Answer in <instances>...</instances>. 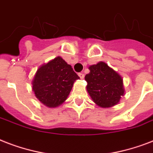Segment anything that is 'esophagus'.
<instances>
[{
	"label": "esophagus",
	"mask_w": 153,
	"mask_h": 153,
	"mask_svg": "<svg viewBox=\"0 0 153 153\" xmlns=\"http://www.w3.org/2000/svg\"><path fill=\"white\" fill-rule=\"evenodd\" d=\"M79 76L80 77V79H84V74H82V73H79Z\"/></svg>",
	"instance_id": "34e87169"
}]
</instances>
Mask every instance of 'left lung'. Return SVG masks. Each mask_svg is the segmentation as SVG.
<instances>
[{"label": "left lung", "mask_w": 153, "mask_h": 153, "mask_svg": "<svg viewBox=\"0 0 153 153\" xmlns=\"http://www.w3.org/2000/svg\"><path fill=\"white\" fill-rule=\"evenodd\" d=\"M86 74V90L94 102L102 108L118 104L125 94L123 79L120 74L104 62L89 67Z\"/></svg>", "instance_id": "8db88e82"}]
</instances>
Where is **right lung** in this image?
Returning a JSON list of instances; mask_svg holds the SVG:
<instances>
[{
	"mask_svg": "<svg viewBox=\"0 0 153 153\" xmlns=\"http://www.w3.org/2000/svg\"><path fill=\"white\" fill-rule=\"evenodd\" d=\"M79 77L60 56L37 70L32 82L37 99L49 108H55L67 100L75 80Z\"/></svg>",
	"mask_w": 153,
	"mask_h": 153,
	"instance_id": "1",
	"label": "right lung"
}]
</instances>
